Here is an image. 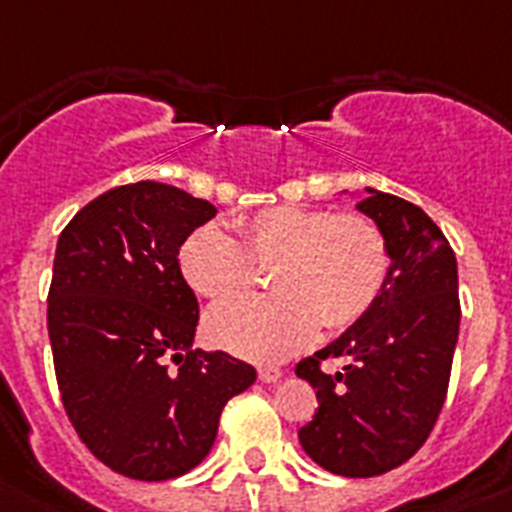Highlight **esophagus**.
<instances>
[{
  "label": "esophagus",
  "mask_w": 512,
  "mask_h": 512,
  "mask_svg": "<svg viewBox=\"0 0 512 512\" xmlns=\"http://www.w3.org/2000/svg\"><path fill=\"white\" fill-rule=\"evenodd\" d=\"M282 377V371L277 366H259V379L261 382H277Z\"/></svg>",
  "instance_id": "34e87169"
}]
</instances>
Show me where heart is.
<instances>
[{"instance_id":"1","label":"heart","mask_w":512,"mask_h":512,"mask_svg":"<svg viewBox=\"0 0 512 512\" xmlns=\"http://www.w3.org/2000/svg\"><path fill=\"white\" fill-rule=\"evenodd\" d=\"M235 238L204 225L183 240L180 272L198 295L225 301L253 282V264L272 266L266 298H238L206 316L211 342L277 361L327 332L353 327L387 290L392 253L371 217L335 209L274 206L232 222Z\"/></svg>"}]
</instances>
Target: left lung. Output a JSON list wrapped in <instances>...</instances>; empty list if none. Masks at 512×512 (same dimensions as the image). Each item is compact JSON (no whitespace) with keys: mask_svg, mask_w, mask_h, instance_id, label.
Returning <instances> with one entry per match:
<instances>
[{"mask_svg":"<svg viewBox=\"0 0 512 512\" xmlns=\"http://www.w3.org/2000/svg\"><path fill=\"white\" fill-rule=\"evenodd\" d=\"M366 190L356 206L390 243L387 290L361 322L295 366L319 400L298 432L303 450L348 479L387 474L421 450L445 405L460 327L458 264L442 230L411 201ZM329 357L346 366L324 372Z\"/></svg>","mask_w":512,"mask_h":512,"instance_id":"8db88e82","label":"left lung"}]
</instances>
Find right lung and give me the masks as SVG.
Segmentation results:
<instances>
[{
  "instance_id": "1",
  "label": "right lung",
  "mask_w": 512,
  "mask_h": 512,
  "mask_svg": "<svg viewBox=\"0 0 512 512\" xmlns=\"http://www.w3.org/2000/svg\"><path fill=\"white\" fill-rule=\"evenodd\" d=\"M214 214L141 180L101 193L59 235L46 311L59 398L80 442L128 479L196 468L227 400L256 382L225 350H190L198 301L177 253Z\"/></svg>"
}]
</instances>
